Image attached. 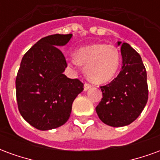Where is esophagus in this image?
<instances>
[{"label":"esophagus","mask_w":160,"mask_h":160,"mask_svg":"<svg viewBox=\"0 0 160 160\" xmlns=\"http://www.w3.org/2000/svg\"><path fill=\"white\" fill-rule=\"evenodd\" d=\"M92 87V85H90L89 83H87V82H86L85 83V85H84V90L85 91H87L89 88H91Z\"/></svg>","instance_id":"esophagus-1"}]
</instances>
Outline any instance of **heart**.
<instances>
[{
    "mask_svg": "<svg viewBox=\"0 0 160 160\" xmlns=\"http://www.w3.org/2000/svg\"><path fill=\"white\" fill-rule=\"evenodd\" d=\"M75 60L79 65L86 67L85 73L88 80L92 83L104 84L118 73L121 58L114 45L95 43L78 49Z\"/></svg>",
    "mask_w": 160,
    "mask_h": 160,
    "instance_id": "1",
    "label": "heart"
}]
</instances>
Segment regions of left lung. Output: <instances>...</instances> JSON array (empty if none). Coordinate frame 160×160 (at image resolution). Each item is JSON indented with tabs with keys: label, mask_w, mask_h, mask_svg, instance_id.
Returning <instances> with one entry per match:
<instances>
[{
	"label": "left lung",
	"mask_w": 160,
	"mask_h": 160,
	"mask_svg": "<svg viewBox=\"0 0 160 160\" xmlns=\"http://www.w3.org/2000/svg\"><path fill=\"white\" fill-rule=\"evenodd\" d=\"M121 53L122 69L111 83L100 87L103 98L96 107L99 119L111 127L133 122L148 99L147 71L141 56L127 42L122 43Z\"/></svg>",
	"instance_id": "1"
}]
</instances>
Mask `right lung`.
I'll list each match as a JSON object with an SVG mask.
<instances>
[{"label": "right lung", "instance_id": "add662e5", "mask_svg": "<svg viewBox=\"0 0 160 160\" xmlns=\"http://www.w3.org/2000/svg\"><path fill=\"white\" fill-rule=\"evenodd\" d=\"M72 34L42 38L24 55L16 77V98L23 118L39 130L62 126L68 120L72 104L84 90L78 79L63 74L67 62L58 49Z\"/></svg>", "mask_w": 160, "mask_h": 160}]
</instances>
